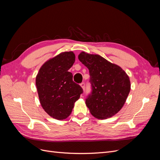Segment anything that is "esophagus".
Instances as JSON below:
<instances>
[{
  "mask_svg": "<svg viewBox=\"0 0 160 160\" xmlns=\"http://www.w3.org/2000/svg\"><path fill=\"white\" fill-rule=\"evenodd\" d=\"M80 85H81V88H83V89H85V84L84 82H82V83L80 84Z\"/></svg>",
  "mask_w": 160,
  "mask_h": 160,
  "instance_id": "1",
  "label": "esophagus"
}]
</instances>
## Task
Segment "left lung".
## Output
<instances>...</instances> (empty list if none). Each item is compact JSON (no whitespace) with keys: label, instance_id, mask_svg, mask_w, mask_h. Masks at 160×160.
Segmentation results:
<instances>
[{"label":"left lung","instance_id":"8db88e82","mask_svg":"<svg viewBox=\"0 0 160 160\" xmlns=\"http://www.w3.org/2000/svg\"><path fill=\"white\" fill-rule=\"evenodd\" d=\"M78 58L89 71L91 92L85 99L86 105L96 118L112 117L122 108L129 95L128 75L100 55L82 52Z\"/></svg>","mask_w":160,"mask_h":160}]
</instances>
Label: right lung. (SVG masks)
<instances>
[{
  "label": "right lung",
  "mask_w": 160,
  "mask_h": 160,
  "mask_svg": "<svg viewBox=\"0 0 160 160\" xmlns=\"http://www.w3.org/2000/svg\"><path fill=\"white\" fill-rule=\"evenodd\" d=\"M75 60L72 51L61 52L43 64L36 77L41 106L51 117L59 120L69 117L75 102L83 92L68 71Z\"/></svg>",
  "instance_id": "obj_1"
}]
</instances>
